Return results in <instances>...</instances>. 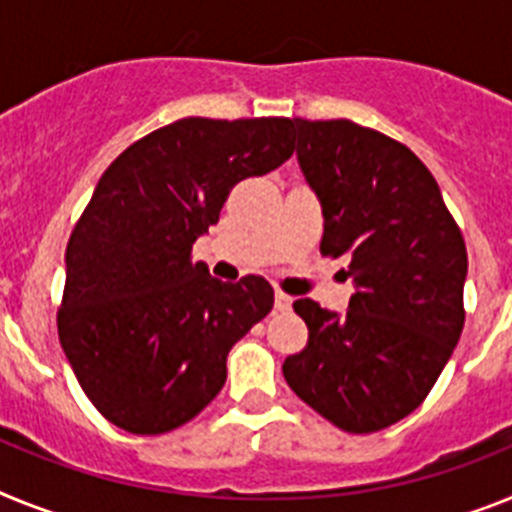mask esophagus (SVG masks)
<instances>
[{
  "label": "esophagus",
  "instance_id": "1",
  "mask_svg": "<svg viewBox=\"0 0 512 512\" xmlns=\"http://www.w3.org/2000/svg\"><path fill=\"white\" fill-rule=\"evenodd\" d=\"M293 306V299L288 296V293L283 291H275V309L278 311H288Z\"/></svg>",
  "mask_w": 512,
  "mask_h": 512
}]
</instances>
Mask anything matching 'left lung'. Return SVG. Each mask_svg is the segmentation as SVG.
<instances>
[{"label": "left lung", "mask_w": 512, "mask_h": 512, "mask_svg": "<svg viewBox=\"0 0 512 512\" xmlns=\"http://www.w3.org/2000/svg\"><path fill=\"white\" fill-rule=\"evenodd\" d=\"M324 216L322 255L348 257L345 314L293 304L309 342L283 363L296 397L348 433H376L428 397L464 330L466 244L430 170L353 121L296 118Z\"/></svg>", "instance_id": "8db88e82"}]
</instances>
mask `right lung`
<instances>
[{
	"instance_id": "obj_1",
	"label": "right lung",
	"mask_w": 512,
	"mask_h": 512,
	"mask_svg": "<svg viewBox=\"0 0 512 512\" xmlns=\"http://www.w3.org/2000/svg\"><path fill=\"white\" fill-rule=\"evenodd\" d=\"M291 118H182L102 172L66 244L59 340L79 386L133 435L180 428L226 381L234 342L268 317L260 275L211 278L190 262L229 190L293 154Z\"/></svg>"
}]
</instances>
